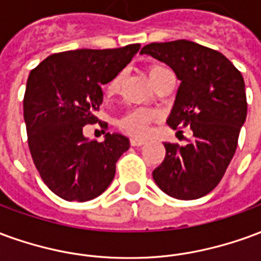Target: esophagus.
<instances>
[{
  "mask_svg": "<svg viewBox=\"0 0 261 261\" xmlns=\"http://www.w3.org/2000/svg\"><path fill=\"white\" fill-rule=\"evenodd\" d=\"M130 144L133 147H141L144 144H147V140H142V138H137V137H133L130 140Z\"/></svg>",
  "mask_w": 261,
  "mask_h": 261,
  "instance_id": "34e87169",
  "label": "esophagus"
}]
</instances>
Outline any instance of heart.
Returning <instances> with one entry per match:
<instances>
[{
  "label": "heart",
  "mask_w": 261,
  "mask_h": 261,
  "mask_svg": "<svg viewBox=\"0 0 261 261\" xmlns=\"http://www.w3.org/2000/svg\"><path fill=\"white\" fill-rule=\"evenodd\" d=\"M168 69L161 67L158 64L149 65L148 68V74L152 80L153 85L159 81V78L166 72ZM123 81H124V72L120 71L117 74L114 75L112 80L109 81L108 85H106V92L108 95H116L119 93L123 85ZM158 119V113L155 110L151 109H131L127 113H124L119 120H117V125H119L120 130H123L124 133L133 134V136H144L148 131V125L151 124L152 121Z\"/></svg>",
  "instance_id": "1"
}]
</instances>
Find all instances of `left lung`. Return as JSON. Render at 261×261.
Listing matches in <instances>:
<instances>
[{"mask_svg": "<svg viewBox=\"0 0 261 261\" xmlns=\"http://www.w3.org/2000/svg\"><path fill=\"white\" fill-rule=\"evenodd\" d=\"M140 53L175 71L180 86L168 125L193 131L185 147L165 142L153 180L170 197L200 198L217 187L235 155L247 114L243 76L224 54L190 40L149 43Z\"/></svg>", "mask_w": 261, "mask_h": 261, "instance_id": "left-lung-1", "label": "left lung"}]
</instances>
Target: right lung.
Returning <instances> with one entry per match:
<instances>
[{"label": "right lung", "instance_id": "right-lung-1", "mask_svg": "<svg viewBox=\"0 0 261 261\" xmlns=\"http://www.w3.org/2000/svg\"><path fill=\"white\" fill-rule=\"evenodd\" d=\"M138 50L136 43L56 53L29 74L23 117L32 159L46 186L67 201H88L102 194L113 180L116 162L130 148L121 134L108 133L103 142L88 141L84 125L97 123L102 85Z\"/></svg>", "mask_w": 261, "mask_h": 261}]
</instances>
